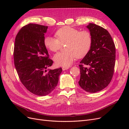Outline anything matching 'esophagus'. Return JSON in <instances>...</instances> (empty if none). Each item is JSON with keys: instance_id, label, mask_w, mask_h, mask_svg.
<instances>
[{"instance_id": "1", "label": "esophagus", "mask_w": 129, "mask_h": 129, "mask_svg": "<svg viewBox=\"0 0 129 129\" xmlns=\"http://www.w3.org/2000/svg\"><path fill=\"white\" fill-rule=\"evenodd\" d=\"M68 69H69V67H62V70H63V71H66V70H67Z\"/></svg>"}]
</instances>
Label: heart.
Returning <instances> with one entry per match:
<instances>
[{
  "label": "heart",
  "instance_id": "1",
  "mask_svg": "<svg viewBox=\"0 0 129 129\" xmlns=\"http://www.w3.org/2000/svg\"><path fill=\"white\" fill-rule=\"evenodd\" d=\"M56 38L48 36L44 39V45L50 51L57 52L66 44V50L54 56V60L58 66L68 67L76 57H84L90 51L92 45V36L87 30H80L69 26L58 29Z\"/></svg>",
  "mask_w": 129,
  "mask_h": 129
}]
</instances>
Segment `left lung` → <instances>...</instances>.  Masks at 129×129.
Listing matches in <instances>:
<instances>
[{"mask_svg":"<svg viewBox=\"0 0 129 129\" xmlns=\"http://www.w3.org/2000/svg\"><path fill=\"white\" fill-rule=\"evenodd\" d=\"M87 27L91 34L92 45L80 62L79 84L85 91L93 93L102 90L110 83L114 73L116 48L107 30L91 23Z\"/></svg>","mask_w":129,"mask_h":129,"instance_id":"8db88e82","label":"left lung"}]
</instances>
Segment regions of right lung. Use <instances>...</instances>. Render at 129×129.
<instances>
[{"instance_id":"add662e5","label":"right lung","mask_w":129,"mask_h":129,"mask_svg":"<svg viewBox=\"0 0 129 129\" xmlns=\"http://www.w3.org/2000/svg\"><path fill=\"white\" fill-rule=\"evenodd\" d=\"M48 26L29 24L19 30L15 39L14 63L19 79L35 95L46 96L55 88L61 68L47 70L53 63L44 45Z\"/></svg>"}]
</instances>
